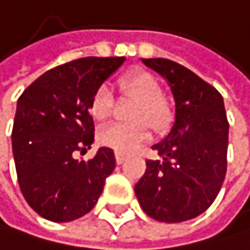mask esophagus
<instances>
[{"label": "esophagus", "mask_w": 250, "mask_h": 250, "mask_svg": "<svg viewBox=\"0 0 250 250\" xmlns=\"http://www.w3.org/2000/svg\"><path fill=\"white\" fill-rule=\"evenodd\" d=\"M115 158H117V164H123L124 161H126V155H124L123 152H115Z\"/></svg>", "instance_id": "34e87169"}]
</instances>
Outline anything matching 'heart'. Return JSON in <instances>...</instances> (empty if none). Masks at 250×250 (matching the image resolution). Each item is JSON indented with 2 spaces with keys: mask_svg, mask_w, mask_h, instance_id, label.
<instances>
[{
  "mask_svg": "<svg viewBox=\"0 0 250 250\" xmlns=\"http://www.w3.org/2000/svg\"><path fill=\"white\" fill-rule=\"evenodd\" d=\"M121 88L127 95L135 98L140 104L133 112L136 123L123 124L114 123L103 127L98 133V140L103 146H107L117 152H132L150 138V126L155 129H164L170 121V109L164 103L162 88L158 80L147 73H135L121 79ZM114 94L107 84H100L91 97L89 110L95 120L103 121L110 117L114 110Z\"/></svg>",
  "mask_w": 250,
  "mask_h": 250,
  "instance_id": "b5f03b06",
  "label": "heart"
}]
</instances>
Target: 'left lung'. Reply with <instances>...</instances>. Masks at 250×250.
<instances>
[{
    "instance_id": "8db88e82",
    "label": "left lung",
    "mask_w": 250,
    "mask_h": 250,
    "mask_svg": "<svg viewBox=\"0 0 250 250\" xmlns=\"http://www.w3.org/2000/svg\"><path fill=\"white\" fill-rule=\"evenodd\" d=\"M167 80L174 98V120L167 136L152 148L135 185L143 211L158 222L179 223L205 212L226 174L229 123L220 92L193 71L168 59H143Z\"/></svg>"
}]
</instances>
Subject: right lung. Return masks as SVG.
Listing matches in <instances>:
<instances>
[{"instance_id": "right-lung-1", "label": "right lung", "mask_w": 250, "mask_h": 250, "mask_svg": "<svg viewBox=\"0 0 250 250\" xmlns=\"http://www.w3.org/2000/svg\"><path fill=\"white\" fill-rule=\"evenodd\" d=\"M124 57H83L59 65L36 79L18 98L12 148L19 188L28 205L51 222L88 214L100 197L115 155L100 147L89 161L94 91L123 65Z\"/></svg>"}]
</instances>
